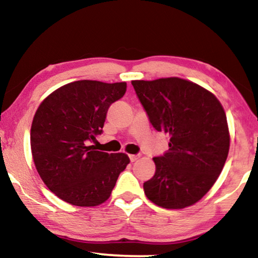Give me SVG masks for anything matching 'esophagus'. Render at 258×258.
Returning a JSON list of instances; mask_svg holds the SVG:
<instances>
[{
    "label": "esophagus",
    "instance_id": "obj_1",
    "mask_svg": "<svg viewBox=\"0 0 258 258\" xmlns=\"http://www.w3.org/2000/svg\"><path fill=\"white\" fill-rule=\"evenodd\" d=\"M139 157H140L139 155H129V158H130V161H132V162H135Z\"/></svg>",
    "mask_w": 258,
    "mask_h": 258
}]
</instances>
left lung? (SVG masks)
<instances>
[{
	"instance_id": "8db88e82",
	"label": "left lung",
	"mask_w": 258,
	"mask_h": 258,
	"mask_svg": "<svg viewBox=\"0 0 258 258\" xmlns=\"http://www.w3.org/2000/svg\"><path fill=\"white\" fill-rule=\"evenodd\" d=\"M132 84L154 128L170 136L169 150L154 157L156 171L143 183L144 194L165 209L192 206L227 161L230 136L223 107L210 91L178 77Z\"/></svg>"
}]
</instances>
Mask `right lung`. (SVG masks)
Instances as JSON below:
<instances>
[{
    "mask_svg": "<svg viewBox=\"0 0 258 258\" xmlns=\"http://www.w3.org/2000/svg\"><path fill=\"white\" fill-rule=\"evenodd\" d=\"M126 83L76 81L40 104L30 130L35 167L56 196L73 206L95 207L110 197L128 155L95 150L89 142L102 134L108 109Z\"/></svg>",
    "mask_w": 258,
    "mask_h": 258,
    "instance_id": "add662e5",
    "label": "right lung"
}]
</instances>
